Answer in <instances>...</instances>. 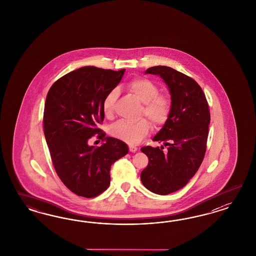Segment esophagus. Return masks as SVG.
Segmentation results:
<instances>
[{"instance_id": "obj_1", "label": "esophagus", "mask_w": 256, "mask_h": 256, "mask_svg": "<svg viewBox=\"0 0 256 256\" xmlns=\"http://www.w3.org/2000/svg\"><path fill=\"white\" fill-rule=\"evenodd\" d=\"M137 149H138V148H135V146H130V151L132 153H134V152H136V151H137Z\"/></svg>"}]
</instances>
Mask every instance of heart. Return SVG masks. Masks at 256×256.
I'll return each instance as SVG.
<instances>
[{
    "label": "heart",
    "mask_w": 256,
    "mask_h": 256,
    "mask_svg": "<svg viewBox=\"0 0 256 256\" xmlns=\"http://www.w3.org/2000/svg\"><path fill=\"white\" fill-rule=\"evenodd\" d=\"M126 88L142 104L140 116L148 117L156 128L166 124L172 112L170 98L165 94L158 93L155 84L146 78H135L126 84ZM118 98V90L112 89L102 101V110L104 116L110 117L114 114V105ZM150 124L148 120L140 119L137 122H128L119 120L110 128V134L118 140L134 146L148 136Z\"/></svg>",
    "instance_id": "b5f03b06"
}]
</instances>
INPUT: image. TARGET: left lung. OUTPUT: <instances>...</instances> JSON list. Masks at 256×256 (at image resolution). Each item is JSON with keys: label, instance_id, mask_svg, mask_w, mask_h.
I'll list each match as a JSON object with an SVG mask.
<instances>
[{"label": "left lung", "instance_id": "obj_1", "mask_svg": "<svg viewBox=\"0 0 256 256\" xmlns=\"http://www.w3.org/2000/svg\"><path fill=\"white\" fill-rule=\"evenodd\" d=\"M146 73L160 76L169 87L172 112L153 139L162 146L140 148L149 160L140 180L150 192L166 195L186 186L202 162L208 136L210 107L192 78L164 66L149 68ZM164 146H168L166 150Z\"/></svg>", "mask_w": 256, "mask_h": 256}]
</instances>
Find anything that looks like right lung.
<instances>
[{
    "label": "right lung",
    "instance_id": "1",
    "mask_svg": "<svg viewBox=\"0 0 256 256\" xmlns=\"http://www.w3.org/2000/svg\"><path fill=\"white\" fill-rule=\"evenodd\" d=\"M124 70L84 66L57 80L46 94L43 126L56 174L73 194L93 198L110 185V169L128 153L120 140L105 137L98 128L104 120L102 101L114 89ZM98 134L106 142L88 146Z\"/></svg>",
    "mask_w": 256,
    "mask_h": 256
}]
</instances>
